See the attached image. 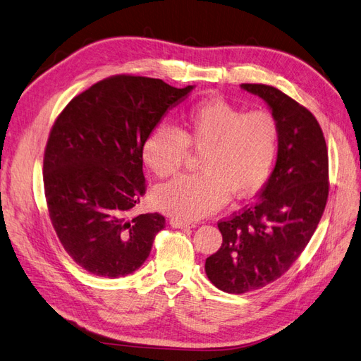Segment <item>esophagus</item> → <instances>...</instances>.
<instances>
[{
  "label": "esophagus",
  "mask_w": 361,
  "mask_h": 361,
  "mask_svg": "<svg viewBox=\"0 0 361 361\" xmlns=\"http://www.w3.org/2000/svg\"><path fill=\"white\" fill-rule=\"evenodd\" d=\"M169 225H171L172 228H178V229H190V228H195L193 224L183 222V220H178V219H171V220H169Z\"/></svg>",
  "instance_id": "34e87169"
}]
</instances>
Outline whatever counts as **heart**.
<instances>
[{
  "label": "heart",
  "mask_w": 361,
  "mask_h": 361,
  "mask_svg": "<svg viewBox=\"0 0 361 361\" xmlns=\"http://www.w3.org/2000/svg\"><path fill=\"white\" fill-rule=\"evenodd\" d=\"M188 147L202 151L201 172L159 185L151 201L172 217L197 220L220 210L231 195L246 200L264 188L277 157L279 126L269 112L208 99L183 114L178 130H151L141 157L154 176L168 178L181 169Z\"/></svg>",
  "instance_id": "1"
}]
</instances>
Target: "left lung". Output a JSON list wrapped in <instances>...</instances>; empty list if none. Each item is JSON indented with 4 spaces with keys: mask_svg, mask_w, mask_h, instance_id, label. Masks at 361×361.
Here are the masks:
<instances>
[{
    "mask_svg": "<svg viewBox=\"0 0 361 361\" xmlns=\"http://www.w3.org/2000/svg\"><path fill=\"white\" fill-rule=\"evenodd\" d=\"M240 87L271 111L279 148L257 201L217 224L224 243L207 258L205 273L229 294L249 293L281 277L307 246L329 196L327 145L317 118L274 87Z\"/></svg>",
    "mask_w": 361,
    "mask_h": 361,
    "instance_id": "left-lung-1",
    "label": "left lung"
}]
</instances>
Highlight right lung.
<instances>
[{
	"instance_id": "obj_1",
	"label": "right lung",
	"mask_w": 361,
	"mask_h": 361,
	"mask_svg": "<svg viewBox=\"0 0 361 361\" xmlns=\"http://www.w3.org/2000/svg\"><path fill=\"white\" fill-rule=\"evenodd\" d=\"M193 88L112 76L76 96L56 118L43 160L46 202L66 252L88 273L124 277L148 258L165 217H129L145 192L141 148Z\"/></svg>"
}]
</instances>
